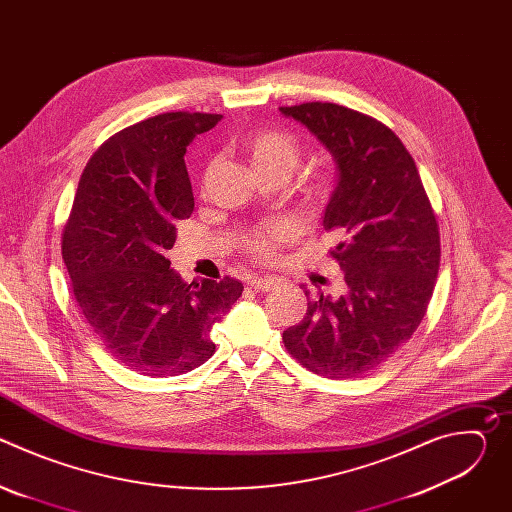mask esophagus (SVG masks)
Returning a JSON list of instances; mask_svg holds the SVG:
<instances>
[{
  "label": "esophagus",
  "instance_id": "obj_1",
  "mask_svg": "<svg viewBox=\"0 0 512 512\" xmlns=\"http://www.w3.org/2000/svg\"><path fill=\"white\" fill-rule=\"evenodd\" d=\"M275 279H267V277H249V285L253 287V289H257V291H269V289H273L275 287Z\"/></svg>",
  "mask_w": 512,
  "mask_h": 512
}]
</instances>
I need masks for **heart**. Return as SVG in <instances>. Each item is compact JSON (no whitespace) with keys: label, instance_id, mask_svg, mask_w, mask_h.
Segmentation results:
<instances>
[{"label":"heart","instance_id":"obj_1","mask_svg":"<svg viewBox=\"0 0 512 512\" xmlns=\"http://www.w3.org/2000/svg\"><path fill=\"white\" fill-rule=\"evenodd\" d=\"M241 152L249 160L255 176H281L289 178L296 172V168L302 162L304 150L300 139L285 129H273L263 127L257 131H251L243 143ZM304 200L312 206L326 204L334 190H336V174L332 170H316L304 180ZM298 227L294 221H287V218H275V221L257 227L251 231V235L245 241V249L261 259L271 261L275 259L279 247L289 243L296 237Z\"/></svg>","mask_w":512,"mask_h":512}]
</instances>
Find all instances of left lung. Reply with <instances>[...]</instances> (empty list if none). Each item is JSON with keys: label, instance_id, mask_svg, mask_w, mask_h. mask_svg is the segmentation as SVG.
Returning <instances> with one entry per match:
<instances>
[{"label": "left lung", "instance_id": "1", "mask_svg": "<svg viewBox=\"0 0 512 512\" xmlns=\"http://www.w3.org/2000/svg\"><path fill=\"white\" fill-rule=\"evenodd\" d=\"M281 113L304 123L334 156L338 186L324 229L342 235L330 251L348 291L308 296L304 320L283 332L302 367L326 379L367 375L421 324L440 269V227L403 141L371 115L336 103Z\"/></svg>", "mask_w": 512, "mask_h": 512}]
</instances>
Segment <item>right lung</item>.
Segmentation results:
<instances>
[{
    "instance_id": "obj_1",
    "label": "right lung",
    "mask_w": 512,
    "mask_h": 512,
    "mask_svg": "<svg viewBox=\"0 0 512 512\" xmlns=\"http://www.w3.org/2000/svg\"><path fill=\"white\" fill-rule=\"evenodd\" d=\"M221 119L162 113L111 135L85 166L62 229L79 310L105 350L139 375L176 377L204 364L214 322L243 294L233 277L184 283L166 257L194 210L186 148Z\"/></svg>"
}]
</instances>
